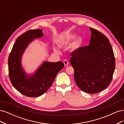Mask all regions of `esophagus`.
<instances>
[{
	"label": "esophagus",
	"mask_w": 124,
	"mask_h": 124,
	"mask_svg": "<svg viewBox=\"0 0 124 124\" xmlns=\"http://www.w3.org/2000/svg\"><path fill=\"white\" fill-rule=\"evenodd\" d=\"M63 63H64V65H65V66H67L69 65V62L66 59L64 60V61H63Z\"/></svg>",
	"instance_id": "34e87169"
}]
</instances>
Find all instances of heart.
Instances as JSON below:
<instances>
[{"mask_svg": "<svg viewBox=\"0 0 124 124\" xmlns=\"http://www.w3.org/2000/svg\"><path fill=\"white\" fill-rule=\"evenodd\" d=\"M77 35L74 33H71L65 36L61 40V43L63 45H68L72 42L71 45V48L73 50H76L79 48L83 44V40L81 37H77ZM56 51H57V48H55Z\"/></svg>", "mask_w": 124, "mask_h": 124, "instance_id": "obj_1", "label": "heart"}]
</instances>
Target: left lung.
<instances>
[{
    "mask_svg": "<svg viewBox=\"0 0 124 124\" xmlns=\"http://www.w3.org/2000/svg\"><path fill=\"white\" fill-rule=\"evenodd\" d=\"M89 45L71 53L70 63L74 70V78L82 91L89 93L101 92L109 85L115 68L113 49L107 37L89 28Z\"/></svg>",
    "mask_w": 124,
    "mask_h": 124,
    "instance_id": "1",
    "label": "left lung"
}]
</instances>
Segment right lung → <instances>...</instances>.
<instances>
[{
  "instance_id": "1",
  "label": "right lung",
  "mask_w": 124,
  "mask_h": 124,
  "mask_svg": "<svg viewBox=\"0 0 124 124\" xmlns=\"http://www.w3.org/2000/svg\"><path fill=\"white\" fill-rule=\"evenodd\" d=\"M42 31L39 29L30 30L18 37L8 58L11 83L17 91L27 97H36L43 95L53 84L59 71L64 67L61 61H44L32 73H27L23 68L22 59L25 51L35 39L42 37Z\"/></svg>"
}]
</instances>
